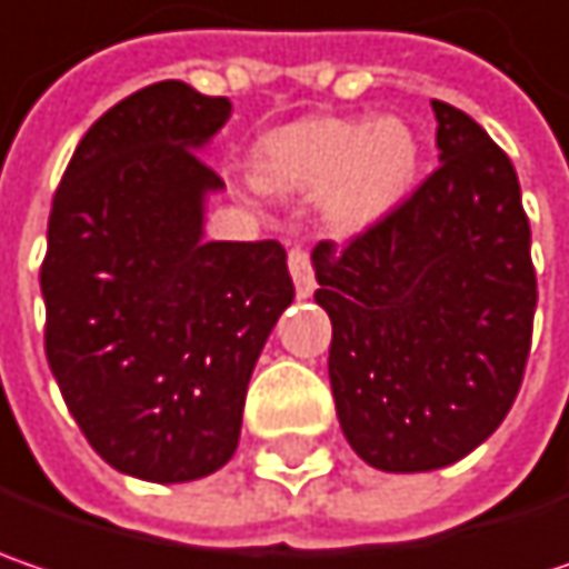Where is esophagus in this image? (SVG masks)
<instances>
[{"label":"esophagus","mask_w":569,"mask_h":569,"mask_svg":"<svg viewBox=\"0 0 569 569\" xmlns=\"http://www.w3.org/2000/svg\"><path fill=\"white\" fill-rule=\"evenodd\" d=\"M286 263H289V277H292V283H296V296H299V299H309V296L316 292V273H312L309 253L292 248Z\"/></svg>","instance_id":"34e87169"}]
</instances>
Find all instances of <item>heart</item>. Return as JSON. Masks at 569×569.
<instances>
[{"label": "heart", "mask_w": 569, "mask_h": 569, "mask_svg": "<svg viewBox=\"0 0 569 569\" xmlns=\"http://www.w3.org/2000/svg\"><path fill=\"white\" fill-rule=\"evenodd\" d=\"M418 170V141L402 118L316 116L267 131L253 180L267 192H321L338 234H360L399 209Z\"/></svg>", "instance_id": "b5f03b06"}]
</instances>
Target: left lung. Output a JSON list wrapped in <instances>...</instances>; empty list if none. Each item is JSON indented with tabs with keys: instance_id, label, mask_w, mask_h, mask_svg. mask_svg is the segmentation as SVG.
Instances as JSON below:
<instances>
[{
	"instance_id": "left-lung-1",
	"label": "left lung",
	"mask_w": 569,
	"mask_h": 569,
	"mask_svg": "<svg viewBox=\"0 0 569 569\" xmlns=\"http://www.w3.org/2000/svg\"><path fill=\"white\" fill-rule=\"evenodd\" d=\"M441 167L348 248H312L341 431L386 473L441 470L516 402L538 286L512 160L431 99Z\"/></svg>"
}]
</instances>
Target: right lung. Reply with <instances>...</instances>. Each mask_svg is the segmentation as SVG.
<instances>
[{
    "mask_svg": "<svg viewBox=\"0 0 569 569\" xmlns=\"http://www.w3.org/2000/svg\"><path fill=\"white\" fill-rule=\"evenodd\" d=\"M228 118L224 96L144 86L86 131L53 196L48 363L92 451L148 483L231 460L253 363L296 296L280 241H206L224 183L199 153Z\"/></svg>",
    "mask_w": 569,
    "mask_h": 569,
    "instance_id": "1",
    "label": "right lung"
}]
</instances>
